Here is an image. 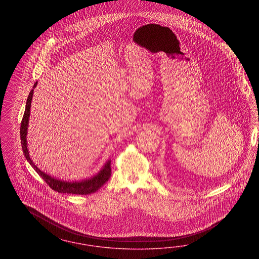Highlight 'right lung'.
I'll list each match as a JSON object with an SVG mask.
<instances>
[{
	"label": "right lung",
	"instance_id": "add662e5",
	"mask_svg": "<svg viewBox=\"0 0 259 259\" xmlns=\"http://www.w3.org/2000/svg\"><path fill=\"white\" fill-rule=\"evenodd\" d=\"M37 85V81L35 82L34 87ZM33 89L28 95L27 101H26V106L24 110V117L21 122V142H22V148L24 152V157L27 159V161L30 163L32 167L35 169V171L39 174L41 179L47 182V185L54 190L58 193L62 194H72V195H88L95 193L99 189L102 187V185L108 181L111 177V160H108L107 163L104 165L102 171L99 172L94 178L87 180V181H79V182H65V181H58L47 174L41 172L39 168L32 162L31 158L29 157V153L27 150L26 145V134H27V125H28V118L30 115V106H31L32 96H33Z\"/></svg>",
	"mask_w": 259,
	"mask_h": 259
}]
</instances>
